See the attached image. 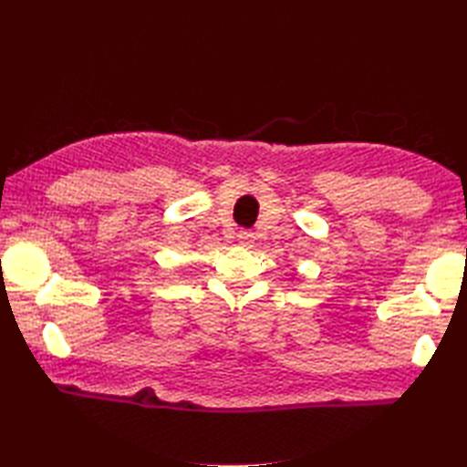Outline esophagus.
Returning <instances> with one entry per match:
<instances>
[{"instance_id":"1","label":"esophagus","mask_w":467,"mask_h":467,"mask_svg":"<svg viewBox=\"0 0 467 467\" xmlns=\"http://www.w3.org/2000/svg\"><path fill=\"white\" fill-rule=\"evenodd\" d=\"M239 243L243 246H253L254 244V234L249 233V231H241L239 233Z\"/></svg>"}]
</instances>
